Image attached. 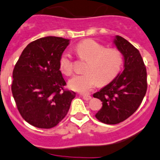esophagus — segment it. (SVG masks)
<instances>
[{
  "label": "esophagus",
  "instance_id": "esophagus-1",
  "mask_svg": "<svg viewBox=\"0 0 160 160\" xmlns=\"http://www.w3.org/2000/svg\"><path fill=\"white\" fill-rule=\"evenodd\" d=\"M81 96L83 97V99H84V100H86V101L90 100L91 98H92V96H91V95H82Z\"/></svg>",
  "mask_w": 160,
  "mask_h": 160
}]
</instances>
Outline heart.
Wrapping results in <instances>:
<instances>
[{
    "label": "heart",
    "instance_id": "b5f03b06",
    "mask_svg": "<svg viewBox=\"0 0 160 160\" xmlns=\"http://www.w3.org/2000/svg\"><path fill=\"white\" fill-rule=\"evenodd\" d=\"M75 52L80 59L87 61L83 74L76 75L68 81V87L80 93H88L98 83L106 85L118 75L123 65V55L117 48H107L93 39H86L76 46ZM60 70L65 76L72 75L73 63L68 52L59 60Z\"/></svg>",
    "mask_w": 160,
    "mask_h": 160
}]
</instances>
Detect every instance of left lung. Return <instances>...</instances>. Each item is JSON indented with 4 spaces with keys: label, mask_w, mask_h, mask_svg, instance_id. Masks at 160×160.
I'll use <instances>...</instances> for the list:
<instances>
[{
    "label": "left lung",
    "mask_w": 160,
    "mask_h": 160,
    "mask_svg": "<svg viewBox=\"0 0 160 160\" xmlns=\"http://www.w3.org/2000/svg\"><path fill=\"white\" fill-rule=\"evenodd\" d=\"M114 44L123 54L125 68L93 95L102 102L95 118L108 125L118 124L130 117L142 102L148 88L146 67L139 50L119 35L116 36Z\"/></svg>",
    "instance_id": "obj_1"
}]
</instances>
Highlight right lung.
I'll return each mask as SVG.
<instances>
[{"mask_svg":"<svg viewBox=\"0 0 160 160\" xmlns=\"http://www.w3.org/2000/svg\"><path fill=\"white\" fill-rule=\"evenodd\" d=\"M69 40L48 36L31 42L12 72V92L19 114L30 125L51 129L66 116L76 93L65 89L59 60Z\"/></svg>","mask_w":160,"mask_h":160,"instance_id":"add662e5","label":"right lung"}]
</instances>
